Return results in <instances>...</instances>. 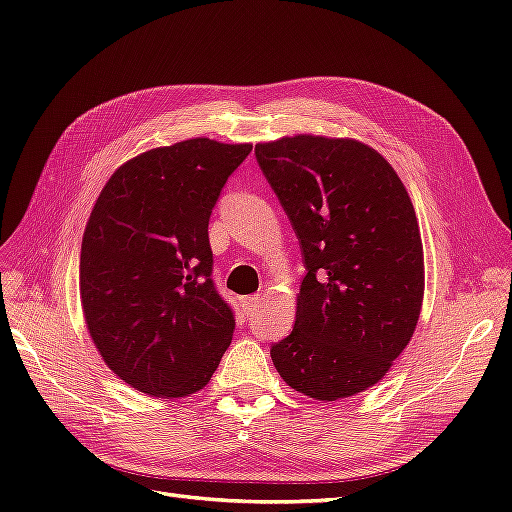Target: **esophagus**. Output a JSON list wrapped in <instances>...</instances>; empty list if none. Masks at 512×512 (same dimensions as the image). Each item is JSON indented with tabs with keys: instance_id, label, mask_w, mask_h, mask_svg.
<instances>
[{
	"instance_id": "esophagus-1",
	"label": "esophagus",
	"mask_w": 512,
	"mask_h": 512,
	"mask_svg": "<svg viewBox=\"0 0 512 512\" xmlns=\"http://www.w3.org/2000/svg\"><path fill=\"white\" fill-rule=\"evenodd\" d=\"M260 303H262V297L260 294H250V297H245L243 299V312L250 316V314H254L256 309L260 307Z\"/></svg>"
}]
</instances>
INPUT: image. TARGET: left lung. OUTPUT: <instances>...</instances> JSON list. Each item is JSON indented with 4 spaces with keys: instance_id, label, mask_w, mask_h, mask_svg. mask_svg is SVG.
Instances as JSON below:
<instances>
[{
    "instance_id": "8db88e82",
    "label": "left lung",
    "mask_w": 512,
    "mask_h": 512,
    "mask_svg": "<svg viewBox=\"0 0 512 512\" xmlns=\"http://www.w3.org/2000/svg\"><path fill=\"white\" fill-rule=\"evenodd\" d=\"M256 160L301 245L294 329L271 359L294 391L335 401L374 386L423 305V243L404 183L350 138L286 136Z\"/></svg>"
}]
</instances>
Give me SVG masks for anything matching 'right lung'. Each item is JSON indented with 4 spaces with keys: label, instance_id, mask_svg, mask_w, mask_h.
<instances>
[{
    "label": "right lung",
    "instance_id": "obj_1",
    "mask_svg": "<svg viewBox=\"0 0 512 512\" xmlns=\"http://www.w3.org/2000/svg\"><path fill=\"white\" fill-rule=\"evenodd\" d=\"M252 145L190 138L119 166L81 245V303L104 363L151 397L203 389L235 331L213 284L209 218Z\"/></svg>",
    "mask_w": 512,
    "mask_h": 512
}]
</instances>
